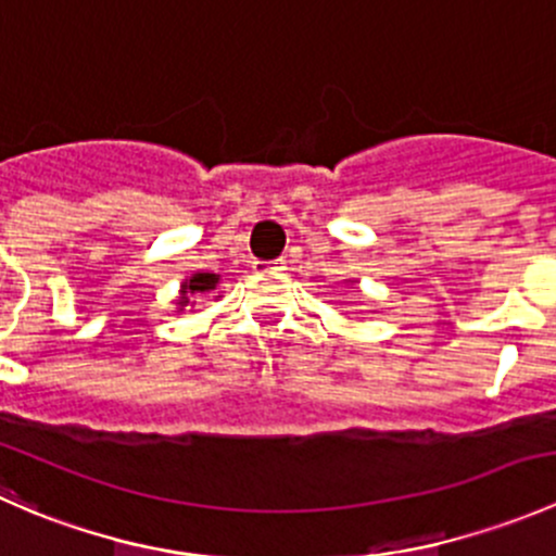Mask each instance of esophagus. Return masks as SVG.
Masks as SVG:
<instances>
[{"instance_id": "esophagus-1", "label": "esophagus", "mask_w": 556, "mask_h": 556, "mask_svg": "<svg viewBox=\"0 0 556 556\" xmlns=\"http://www.w3.org/2000/svg\"><path fill=\"white\" fill-rule=\"evenodd\" d=\"M255 274H279V271H285V261H274V263H263V261H257L255 266Z\"/></svg>"}]
</instances>
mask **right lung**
Instances as JSON below:
<instances>
[{"instance_id": "1", "label": "right lung", "mask_w": 556, "mask_h": 556, "mask_svg": "<svg viewBox=\"0 0 556 556\" xmlns=\"http://www.w3.org/2000/svg\"><path fill=\"white\" fill-rule=\"evenodd\" d=\"M220 285V274H210V271H195L190 274L188 279H182V285H179V295H177V314L185 309L188 304H195V295H206V293H215V288ZM215 299H220V295H215Z\"/></svg>"}]
</instances>
